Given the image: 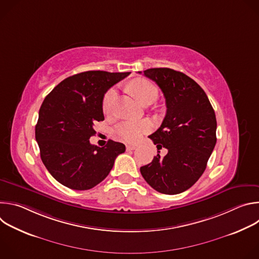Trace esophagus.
I'll use <instances>...</instances> for the list:
<instances>
[{"label": "esophagus", "instance_id": "1", "mask_svg": "<svg viewBox=\"0 0 259 259\" xmlns=\"http://www.w3.org/2000/svg\"><path fill=\"white\" fill-rule=\"evenodd\" d=\"M126 149H127V151H134L136 149V145L128 144V145H126Z\"/></svg>", "mask_w": 259, "mask_h": 259}]
</instances>
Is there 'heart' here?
Masks as SVG:
<instances>
[{"label":"heart","mask_w":259,"mask_h":259,"mask_svg":"<svg viewBox=\"0 0 259 259\" xmlns=\"http://www.w3.org/2000/svg\"><path fill=\"white\" fill-rule=\"evenodd\" d=\"M130 90L138 101L145 104L147 101L155 100L158 96L157 87L145 79H137L130 84ZM117 92L115 89H109L102 99V109L104 114L112 113L114 103L116 100ZM152 130V123L147 120L140 122L126 121L116 126L114 132L116 136L127 142L137 141L142 134Z\"/></svg>","instance_id":"heart-1"}]
</instances>
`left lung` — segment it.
I'll list each match as a JSON object with an SVG mask.
<instances>
[{"instance_id":"left-lung-1","label":"left lung","mask_w":259,"mask_h":259,"mask_svg":"<svg viewBox=\"0 0 259 259\" xmlns=\"http://www.w3.org/2000/svg\"><path fill=\"white\" fill-rule=\"evenodd\" d=\"M141 73V71H138ZM143 75L161 88L167 113L161 127L149 137L160 151L140 173L159 193L176 195L189 190L204 173L216 143V118L205 91L181 71L150 68Z\"/></svg>"}]
</instances>
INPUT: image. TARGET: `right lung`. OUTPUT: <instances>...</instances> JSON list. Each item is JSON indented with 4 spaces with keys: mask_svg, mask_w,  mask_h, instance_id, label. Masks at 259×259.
Returning <instances> with one entry per match:
<instances>
[{
    "mask_svg": "<svg viewBox=\"0 0 259 259\" xmlns=\"http://www.w3.org/2000/svg\"><path fill=\"white\" fill-rule=\"evenodd\" d=\"M130 72L89 70L60 82L44 99L35 125V140L49 173L64 187L86 191L100 183L125 152L121 142L90 143L95 122L104 120L106 91Z\"/></svg>",
    "mask_w": 259,
    "mask_h": 259,
    "instance_id": "1",
    "label": "right lung"
}]
</instances>
